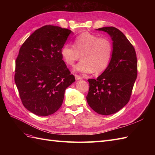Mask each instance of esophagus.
I'll return each mask as SVG.
<instances>
[{
    "label": "esophagus",
    "instance_id": "1",
    "mask_svg": "<svg viewBox=\"0 0 155 155\" xmlns=\"http://www.w3.org/2000/svg\"><path fill=\"white\" fill-rule=\"evenodd\" d=\"M75 78H76V80H80V79H82V78L81 76H78V75H75Z\"/></svg>",
    "mask_w": 155,
    "mask_h": 155
}]
</instances>
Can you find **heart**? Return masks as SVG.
<instances>
[{
  "mask_svg": "<svg viewBox=\"0 0 155 155\" xmlns=\"http://www.w3.org/2000/svg\"><path fill=\"white\" fill-rule=\"evenodd\" d=\"M74 46L65 44L61 50V55L68 66H73L78 60H82L74 68V72L83 75L94 72L101 73L110 63L112 45L107 37L84 32L76 37Z\"/></svg>",
  "mask_w": 155,
  "mask_h": 155,
  "instance_id": "1",
  "label": "heart"
}]
</instances>
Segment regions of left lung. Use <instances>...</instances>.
Instances as JSON below:
<instances>
[{"label":"left lung","instance_id":"obj_1","mask_svg":"<svg viewBox=\"0 0 155 155\" xmlns=\"http://www.w3.org/2000/svg\"><path fill=\"white\" fill-rule=\"evenodd\" d=\"M107 33L112 41L110 63L97 79H89L88 105L97 113L110 115L129 102L137 77L136 51L125 35L114 27L96 29Z\"/></svg>","mask_w":155,"mask_h":155}]
</instances>
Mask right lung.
<instances>
[{
	"label": "right lung",
	"instance_id": "obj_1",
	"mask_svg": "<svg viewBox=\"0 0 155 155\" xmlns=\"http://www.w3.org/2000/svg\"><path fill=\"white\" fill-rule=\"evenodd\" d=\"M71 33L46 25L33 33L19 50L15 82L23 105L37 116H47L57 111L65 90L76 81L61 55Z\"/></svg>",
	"mask_w": 155,
	"mask_h": 155
}]
</instances>
